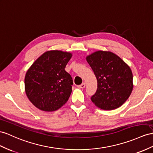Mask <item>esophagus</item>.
I'll return each instance as SVG.
<instances>
[{"label": "esophagus", "mask_w": 153, "mask_h": 153, "mask_svg": "<svg viewBox=\"0 0 153 153\" xmlns=\"http://www.w3.org/2000/svg\"><path fill=\"white\" fill-rule=\"evenodd\" d=\"M78 87L80 88H84L85 87V83H82L81 85H80L78 86Z\"/></svg>", "instance_id": "esophagus-1"}]
</instances>
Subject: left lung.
<instances>
[{"mask_svg": "<svg viewBox=\"0 0 153 153\" xmlns=\"http://www.w3.org/2000/svg\"><path fill=\"white\" fill-rule=\"evenodd\" d=\"M86 59L97 81V91L91 97L93 103L108 111L121 106L133 88L130 67L117 55L107 51H97Z\"/></svg>", "mask_w": 153, "mask_h": 153, "instance_id": "8db88e82", "label": "left lung"}]
</instances>
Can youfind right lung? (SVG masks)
I'll return each instance as SVG.
<instances>
[{"label":"right lung","mask_w":153,"mask_h":153,"mask_svg":"<svg viewBox=\"0 0 153 153\" xmlns=\"http://www.w3.org/2000/svg\"><path fill=\"white\" fill-rule=\"evenodd\" d=\"M72 53L60 50L45 52L27 71L25 92L32 103L43 111L57 110L68 101L73 80L65 71Z\"/></svg>","instance_id":"right-lung-1"}]
</instances>
